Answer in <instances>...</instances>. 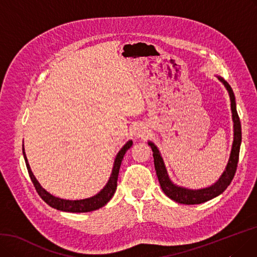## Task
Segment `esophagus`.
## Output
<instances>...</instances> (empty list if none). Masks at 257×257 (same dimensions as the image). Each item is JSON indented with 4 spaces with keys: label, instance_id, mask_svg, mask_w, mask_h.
Segmentation results:
<instances>
[{
    "label": "esophagus",
    "instance_id": "obj_1",
    "mask_svg": "<svg viewBox=\"0 0 257 257\" xmlns=\"http://www.w3.org/2000/svg\"><path fill=\"white\" fill-rule=\"evenodd\" d=\"M145 134H146L145 127H142V126H137V127H135V130H134V135H135V137H137V138L143 137V136H145Z\"/></svg>",
    "mask_w": 257,
    "mask_h": 257
}]
</instances>
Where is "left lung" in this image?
<instances>
[{"label": "left lung", "instance_id": "1", "mask_svg": "<svg viewBox=\"0 0 257 257\" xmlns=\"http://www.w3.org/2000/svg\"><path fill=\"white\" fill-rule=\"evenodd\" d=\"M218 80L227 88L230 100H231V110H232V119H233V128H234V140L232 145V150L230 154V158L228 161L225 170L221 174L219 179L215 182L212 186L199 189V190H191L187 188H182L177 186V184L173 183L169 177L168 171L164 166L163 159L160 155L158 148L154 145L152 141H149V146L153 151V157H154V164H155V171L157 174V177L160 183V187L164 194L167 195L169 198L182 204H199L202 202H206L215 198L218 195H220L224 190L229 187L231 183L236 168H237L238 157H239V150H240V143H241V125L240 120L236 110V102L235 96L231 86L225 80L221 77H217Z\"/></svg>", "mask_w": 257, "mask_h": 257}]
</instances>
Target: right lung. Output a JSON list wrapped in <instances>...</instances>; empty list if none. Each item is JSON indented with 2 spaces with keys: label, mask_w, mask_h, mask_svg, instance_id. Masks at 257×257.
Returning a JSON list of instances; mask_svg holds the SVG:
<instances>
[{
  "label": "right lung",
  "mask_w": 257,
  "mask_h": 257,
  "mask_svg": "<svg viewBox=\"0 0 257 257\" xmlns=\"http://www.w3.org/2000/svg\"><path fill=\"white\" fill-rule=\"evenodd\" d=\"M133 146V141L128 140L124 146L121 148V150L118 152L117 156L114 161V167H112L110 177L105 184V187L102 189L98 194H96L95 196L85 198V199H80V200H66L54 196L50 193H48L46 190L42 188V186L39 183L37 178L32 172V169L29 167V163L27 160V157L25 155L24 148H23V155L26 163V168L29 174V177L32 179L34 186L40 195V197L42 198L48 206L51 208L60 210V211H64V212H70V213H85V212H91L98 210L102 208L103 206L110 200V198L114 196V194L117 189V180H118V175H119V169L121 166V162L123 157H124L126 151Z\"/></svg>",
  "instance_id": "add662e5"
}]
</instances>
